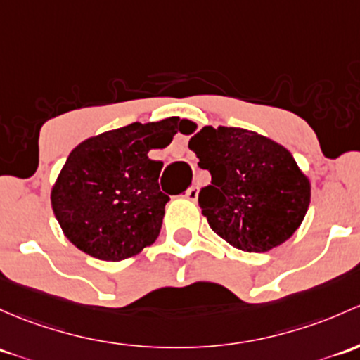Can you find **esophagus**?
Listing matches in <instances>:
<instances>
[{"label": "esophagus", "mask_w": 360, "mask_h": 360, "mask_svg": "<svg viewBox=\"0 0 360 360\" xmlns=\"http://www.w3.org/2000/svg\"><path fill=\"white\" fill-rule=\"evenodd\" d=\"M186 196L188 200H191V202H196V198H198V186H191V188H188V191H186Z\"/></svg>", "instance_id": "obj_1"}]
</instances>
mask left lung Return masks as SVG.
<instances>
[{"instance_id":"left-lung-1","label":"left lung","mask_w":360,"mask_h":360,"mask_svg":"<svg viewBox=\"0 0 360 360\" xmlns=\"http://www.w3.org/2000/svg\"><path fill=\"white\" fill-rule=\"evenodd\" d=\"M188 146L212 176L198 193L203 215L231 247L269 252L300 228L310 179L285 146L255 131L226 126L203 127Z\"/></svg>"}]
</instances>
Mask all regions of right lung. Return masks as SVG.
Masks as SVG:
<instances>
[{"instance_id": "right-lung-1", "label": "right lung", "mask_w": 360, "mask_h": 360, "mask_svg": "<svg viewBox=\"0 0 360 360\" xmlns=\"http://www.w3.org/2000/svg\"><path fill=\"white\" fill-rule=\"evenodd\" d=\"M177 122L179 117L132 122L91 136L70 151L51 186V209L74 247L120 262L157 240L169 196L158 186L164 164L148 158V151L165 148Z\"/></svg>"}]
</instances>
